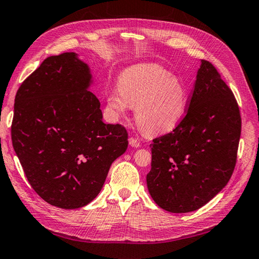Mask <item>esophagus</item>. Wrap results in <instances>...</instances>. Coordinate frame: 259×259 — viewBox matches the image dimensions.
I'll return each instance as SVG.
<instances>
[{
    "label": "esophagus",
    "instance_id": "1",
    "mask_svg": "<svg viewBox=\"0 0 259 259\" xmlns=\"http://www.w3.org/2000/svg\"><path fill=\"white\" fill-rule=\"evenodd\" d=\"M128 142H130V144H131L132 146H134V148H139V146L141 145L140 141H139L138 139L133 138V136H132V138H130V139H128Z\"/></svg>",
    "mask_w": 259,
    "mask_h": 259
}]
</instances>
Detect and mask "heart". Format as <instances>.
<instances>
[{"label": "heart", "mask_w": 259, "mask_h": 259, "mask_svg": "<svg viewBox=\"0 0 259 259\" xmlns=\"http://www.w3.org/2000/svg\"><path fill=\"white\" fill-rule=\"evenodd\" d=\"M189 92L182 77L158 64H139L120 73L118 89L108 96V107L119 117L128 106L135 107V118L146 134L172 131L184 119Z\"/></svg>", "instance_id": "heart-1"}]
</instances>
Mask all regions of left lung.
<instances>
[{
	"label": "left lung",
	"instance_id": "1",
	"mask_svg": "<svg viewBox=\"0 0 259 259\" xmlns=\"http://www.w3.org/2000/svg\"><path fill=\"white\" fill-rule=\"evenodd\" d=\"M241 116L235 95L212 63L203 60L184 119L150 144L151 197L171 213L198 209L231 178Z\"/></svg>",
	"mask_w": 259,
	"mask_h": 259
}]
</instances>
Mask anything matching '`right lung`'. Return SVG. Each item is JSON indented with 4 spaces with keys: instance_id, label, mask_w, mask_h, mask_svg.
<instances>
[{
    "instance_id": "add662e5",
    "label": "right lung",
    "mask_w": 259,
    "mask_h": 259,
    "mask_svg": "<svg viewBox=\"0 0 259 259\" xmlns=\"http://www.w3.org/2000/svg\"><path fill=\"white\" fill-rule=\"evenodd\" d=\"M89 67L75 53L50 56L16 95L11 139L30 186L51 205L73 209L99 194L128 145L120 124L102 121Z\"/></svg>"
}]
</instances>
